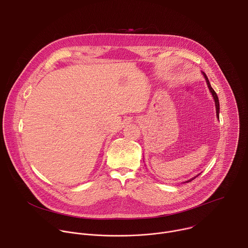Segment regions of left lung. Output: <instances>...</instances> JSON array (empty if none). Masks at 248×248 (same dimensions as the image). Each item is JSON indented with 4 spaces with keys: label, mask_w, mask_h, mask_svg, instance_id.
Here are the masks:
<instances>
[{
    "label": "left lung",
    "mask_w": 248,
    "mask_h": 248,
    "mask_svg": "<svg viewBox=\"0 0 248 248\" xmlns=\"http://www.w3.org/2000/svg\"><path fill=\"white\" fill-rule=\"evenodd\" d=\"M203 74V76H204V78H205V79H206V82H207V85H208V88H209V90H210V92L212 93V96H213V98H214V100H215V106H216V113H217V118L219 119V113H220V104H219V98H218V96H217V94H216V92L214 91V89L212 88V86H211V84H210V82H209V80H208V78L206 77V75L204 74V73H202ZM199 174H197V175H195L194 178H192V179H190V180H188V181H186V183H190L191 181H193L195 178H197Z\"/></svg>",
    "instance_id": "obj_1"
}]
</instances>
